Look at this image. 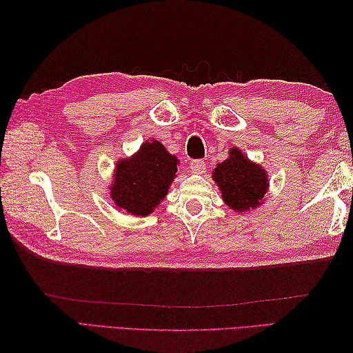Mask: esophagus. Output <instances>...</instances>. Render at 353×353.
<instances>
[{
    "label": "esophagus",
    "mask_w": 353,
    "mask_h": 353,
    "mask_svg": "<svg viewBox=\"0 0 353 353\" xmlns=\"http://www.w3.org/2000/svg\"><path fill=\"white\" fill-rule=\"evenodd\" d=\"M190 165H191V171L196 172V174H200V172H203L206 170V163L201 159H194Z\"/></svg>",
    "instance_id": "1"
}]
</instances>
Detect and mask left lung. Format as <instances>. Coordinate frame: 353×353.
I'll return each mask as SVG.
<instances>
[{"label": "left lung", "instance_id": "obj_1", "mask_svg": "<svg viewBox=\"0 0 353 353\" xmlns=\"http://www.w3.org/2000/svg\"><path fill=\"white\" fill-rule=\"evenodd\" d=\"M221 197L235 212H245L264 203L268 190L265 170L245 157L241 150L230 148L226 161L216 165L212 171Z\"/></svg>", "mask_w": 353, "mask_h": 353}]
</instances>
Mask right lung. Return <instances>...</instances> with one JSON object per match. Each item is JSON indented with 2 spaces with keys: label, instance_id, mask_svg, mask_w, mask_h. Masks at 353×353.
Wrapping results in <instances>:
<instances>
[{
  "label": "right lung",
  "instance_id": "1",
  "mask_svg": "<svg viewBox=\"0 0 353 353\" xmlns=\"http://www.w3.org/2000/svg\"><path fill=\"white\" fill-rule=\"evenodd\" d=\"M179 159L159 141H145L132 157L118 161L110 196L118 209L147 216L168 192Z\"/></svg>",
  "mask_w": 353,
  "mask_h": 353
}]
</instances>
